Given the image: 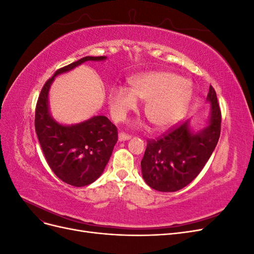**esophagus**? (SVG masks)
Wrapping results in <instances>:
<instances>
[{"mask_svg":"<svg viewBox=\"0 0 254 254\" xmlns=\"http://www.w3.org/2000/svg\"><path fill=\"white\" fill-rule=\"evenodd\" d=\"M130 139H131V136H130L129 134H126V133H124V132L119 133V141H120V142L128 141V140H130Z\"/></svg>","mask_w":254,"mask_h":254,"instance_id":"34e87169","label":"esophagus"}]
</instances>
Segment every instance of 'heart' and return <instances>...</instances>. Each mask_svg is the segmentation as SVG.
I'll return each mask as SVG.
<instances>
[{"label":"heart","instance_id":"heart-1","mask_svg":"<svg viewBox=\"0 0 254 254\" xmlns=\"http://www.w3.org/2000/svg\"><path fill=\"white\" fill-rule=\"evenodd\" d=\"M130 90L114 86L109 104L113 118L122 121L134 110L137 99L145 102L144 112L157 130H166L186 117L193 97V89L181 76L170 72H149L134 76Z\"/></svg>","mask_w":254,"mask_h":254}]
</instances>
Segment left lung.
<instances>
[{"label": "left lung", "instance_id": "8db88e82", "mask_svg": "<svg viewBox=\"0 0 254 254\" xmlns=\"http://www.w3.org/2000/svg\"><path fill=\"white\" fill-rule=\"evenodd\" d=\"M206 102L210 104V112L202 128L195 130L188 120L159 140L148 141L141 170L144 181L151 189L179 190L202 171L220 135L221 112L212 86Z\"/></svg>", "mask_w": 254, "mask_h": 254}]
</instances>
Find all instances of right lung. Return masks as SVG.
<instances>
[{
    "instance_id": "right-lung-1",
    "label": "right lung",
    "mask_w": 254,
    "mask_h": 254,
    "mask_svg": "<svg viewBox=\"0 0 254 254\" xmlns=\"http://www.w3.org/2000/svg\"><path fill=\"white\" fill-rule=\"evenodd\" d=\"M106 59L87 56L59 68L45 82L37 102L35 129L44 157L54 174L73 187L89 186L101 177L118 142V129L104 115H94L77 124H60L51 114L49 92L58 75L87 61Z\"/></svg>"
}]
</instances>
